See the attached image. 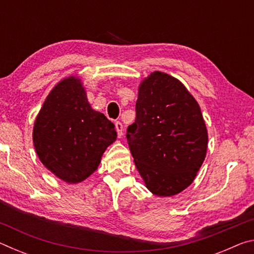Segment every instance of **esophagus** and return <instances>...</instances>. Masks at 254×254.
Returning a JSON list of instances; mask_svg holds the SVG:
<instances>
[{
    "label": "esophagus",
    "instance_id": "34e87169",
    "mask_svg": "<svg viewBox=\"0 0 254 254\" xmlns=\"http://www.w3.org/2000/svg\"><path fill=\"white\" fill-rule=\"evenodd\" d=\"M115 128H117L118 136L119 137H122L123 136V126H122V123L120 122V121L115 122Z\"/></svg>",
    "mask_w": 254,
    "mask_h": 254
}]
</instances>
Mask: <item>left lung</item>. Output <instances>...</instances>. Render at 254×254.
Instances as JSON below:
<instances>
[{"label":"left lung","instance_id":"8db88e82","mask_svg":"<svg viewBox=\"0 0 254 254\" xmlns=\"http://www.w3.org/2000/svg\"><path fill=\"white\" fill-rule=\"evenodd\" d=\"M135 113L127 139L145 186L162 197L183 191L194 182L207 150L198 103L175 77L154 71L140 85Z\"/></svg>","mask_w":254,"mask_h":254}]
</instances>
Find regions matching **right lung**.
I'll return each mask as SVG.
<instances>
[{"mask_svg":"<svg viewBox=\"0 0 254 254\" xmlns=\"http://www.w3.org/2000/svg\"><path fill=\"white\" fill-rule=\"evenodd\" d=\"M115 126L94 111L80 79L68 77L47 96L33 127V144L45 167L68 184L85 180L117 140Z\"/></svg>","mask_w":254,"mask_h":254,"instance_id":"1","label":"right lung"}]
</instances>
